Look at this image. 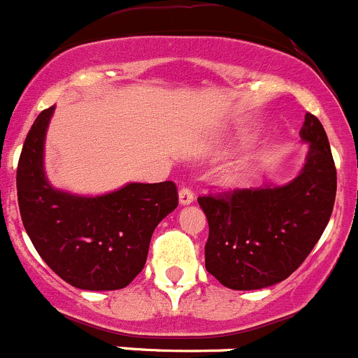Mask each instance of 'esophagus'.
<instances>
[{
	"instance_id": "1",
	"label": "esophagus",
	"mask_w": 358,
	"mask_h": 358,
	"mask_svg": "<svg viewBox=\"0 0 358 358\" xmlns=\"http://www.w3.org/2000/svg\"><path fill=\"white\" fill-rule=\"evenodd\" d=\"M178 199L182 205H190V203L194 201V192H192L190 187H182L178 192Z\"/></svg>"
}]
</instances>
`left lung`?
<instances>
[{"mask_svg": "<svg viewBox=\"0 0 358 358\" xmlns=\"http://www.w3.org/2000/svg\"><path fill=\"white\" fill-rule=\"evenodd\" d=\"M300 136L309 143V152L300 175L288 185L198 198L210 231L205 266L226 288L259 289L285 280L329 224L337 190L329 138L310 113Z\"/></svg>", "mask_w": 358, "mask_h": 358, "instance_id": "obj_1", "label": "left lung"}]
</instances>
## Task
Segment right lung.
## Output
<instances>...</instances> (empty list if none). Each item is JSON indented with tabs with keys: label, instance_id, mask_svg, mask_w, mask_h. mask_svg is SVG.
Here are the masks:
<instances>
[{
	"label": "right lung",
	"instance_id": "right-lung-1",
	"mask_svg": "<svg viewBox=\"0 0 358 358\" xmlns=\"http://www.w3.org/2000/svg\"><path fill=\"white\" fill-rule=\"evenodd\" d=\"M55 106L36 116L17 166V201L40 258L81 289L125 288L143 270L153 229L178 206L173 182L129 183L81 198L56 190L43 173V138Z\"/></svg>",
	"mask_w": 358,
	"mask_h": 358
}]
</instances>
